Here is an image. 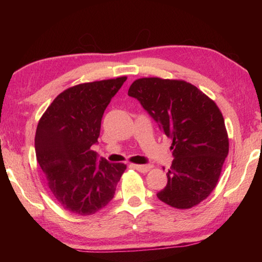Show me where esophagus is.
<instances>
[{"label":"esophagus","instance_id":"1","mask_svg":"<svg viewBox=\"0 0 262 262\" xmlns=\"http://www.w3.org/2000/svg\"><path fill=\"white\" fill-rule=\"evenodd\" d=\"M133 167L140 172H147L150 170V168H151V165H140V164H134Z\"/></svg>","mask_w":262,"mask_h":262}]
</instances>
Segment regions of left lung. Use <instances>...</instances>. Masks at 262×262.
Masks as SVG:
<instances>
[{
	"mask_svg": "<svg viewBox=\"0 0 262 262\" xmlns=\"http://www.w3.org/2000/svg\"><path fill=\"white\" fill-rule=\"evenodd\" d=\"M128 96L172 140L174 159L157 198L178 209L199 205L216 187L229 154L224 119L215 101L193 84L158 77L136 79Z\"/></svg>",
	"mask_w": 262,
	"mask_h": 262,
	"instance_id": "8db88e82",
	"label": "left lung"
}]
</instances>
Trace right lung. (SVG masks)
<instances>
[{"instance_id": "add662e5", "label": "right lung", "mask_w": 262, "mask_h": 262, "mask_svg": "<svg viewBox=\"0 0 262 262\" xmlns=\"http://www.w3.org/2000/svg\"><path fill=\"white\" fill-rule=\"evenodd\" d=\"M126 76L83 83L56 97L39 120L34 148L37 162L57 203L88 216L112 200L126 170L122 163L98 159L101 118Z\"/></svg>"}]
</instances>
